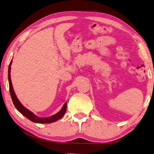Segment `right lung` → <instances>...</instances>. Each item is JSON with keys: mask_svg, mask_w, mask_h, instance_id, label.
<instances>
[{"mask_svg": "<svg viewBox=\"0 0 154 154\" xmlns=\"http://www.w3.org/2000/svg\"><path fill=\"white\" fill-rule=\"evenodd\" d=\"M12 60H11L10 63L9 68H8V80H9V86H10V96H11V98L12 100L13 104L15 106V107L17 108V109L20 112L21 114H22L23 116H26L27 119H29V120L35 123H49L55 122V121H58L60 119V118L63 117V116L64 115L65 113L66 112V107H67V103L64 104V105L63 106L62 109L60 110L59 112H58L57 114H54V115L49 116V117L47 118H40L38 116L33 113V112L30 111V110L27 109L25 107H23V105L21 104L18 98H17L16 94L14 91V89H13L12 84V81H11V77H10V70H11V65H12Z\"/></svg>", "mask_w": 154, "mask_h": 154, "instance_id": "1", "label": "right lung"}]
</instances>
